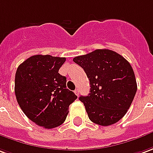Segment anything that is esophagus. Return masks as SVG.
I'll list each match as a JSON object with an SVG mask.
<instances>
[{"label":"esophagus","instance_id":"34e87169","mask_svg":"<svg viewBox=\"0 0 153 153\" xmlns=\"http://www.w3.org/2000/svg\"><path fill=\"white\" fill-rule=\"evenodd\" d=\"M74 94H75L77 96H79V89H78V88L75 89V90H74Z\"/></svg>","mask_w":153,"mask_h":153}]
</instances>
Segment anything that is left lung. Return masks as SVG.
Returning <instances> with one entry per match:
<instances>
[{
	"mask_svg": "<svg viewBox=\"0 0 153 153\" xmlns=\"http://www.w3.org/2000/svg\"><path fill=\"white\" fill-rule=\"evenodd\" d=\"M73 60L84 69L90 83L89 94L79 97L89 119L101 126L119 121L131 106L137 88L128 61L107 49L77 56Z\"/></svg>",
	"mask_w": 153,
	"mask_h": 153,
	"instance_id": "8db88e82",
	"label": "left lung"
}]
</instances>
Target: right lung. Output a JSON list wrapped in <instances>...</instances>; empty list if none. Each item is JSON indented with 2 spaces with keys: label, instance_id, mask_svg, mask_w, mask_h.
Returning a JSON list of instances; mask_svg holds the SVG:
<instances>
[{
  "label": "right lung",
  "instance_id": "add662e5",
  "mask_svg": "<svg viewBox=\"0 0 153 153\" xmlns=\"http://www.w3.org/2000/svg\"><path fill=\"white\" fill-rule=\"evenodd\" d=\"M64 57L36 54L17 68L15 94L29 119L45 128H54L65 121L69 106L77 99L66 88V78L59 74Z\"/></svg>",
  "mask_w": 153,
  "mask_h": 153
}]
</instances>
